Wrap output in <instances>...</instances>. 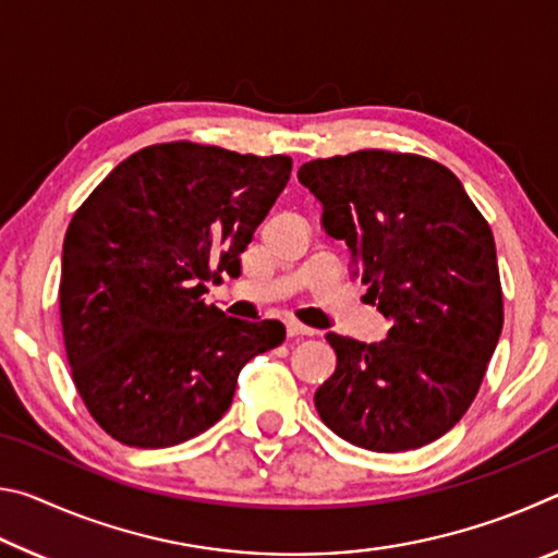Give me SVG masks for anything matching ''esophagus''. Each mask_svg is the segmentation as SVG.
<instances>
[{
    "label": "esophagus",
    "instance_id": "obj_1",
    "mask_svg": "<svg viewBox=\"0 0 558 558\" xmlns=\"http://www.w3.org/2000/svg\"><path fill=\"white\" fill-rule=\"evenodd\" d=\"M286 329H288V337H310V335H315V329L300 325V323H295V319H290V323L286 325Z\"/></svg>",
    "mask_w": 558,
    "mask_h": 558
}]
</instances>
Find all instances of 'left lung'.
Listing matches in <instances>:
<instances>
[{
    "mask_svg": "<svg viewBox=\"0 0 558 558\" xmlns=\"http://www.w3.org/2000/svg\"><path fill=\"white\" fill-rule=\"evenodd\" d=\"M298 179L391 319L374 344L327 332L337 369L315 391L319 418L374 452L428 446L475 401L502 335L489 223L460 179L421 155L359 149L305 162Z\"/></svg>",
    "mask_w": 558,
    "mask_h": 558,
    "instance_id": "8db88e82",
    "label": "left lung"
}]
</instances>
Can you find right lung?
<instances>
[{
    "label": "right lung",
    "mask_w": 558,
    "mask_h": 558,
    "mask_svg": "<svg viewBox=\"0 0 558 558\" xmlns=\"http://www.w3.org/2000/svg\"><path fill=\"white\" fill-rule=\"evenodd\" d=\"M286 155L165 143L120 162L65 231L61 327L73 384L98 426L169 448L229 411L239 374L286 339L206 305V280L241 253L290 179Z\"/></svg>",
    "instance_id": "1"
}]
</instances>
